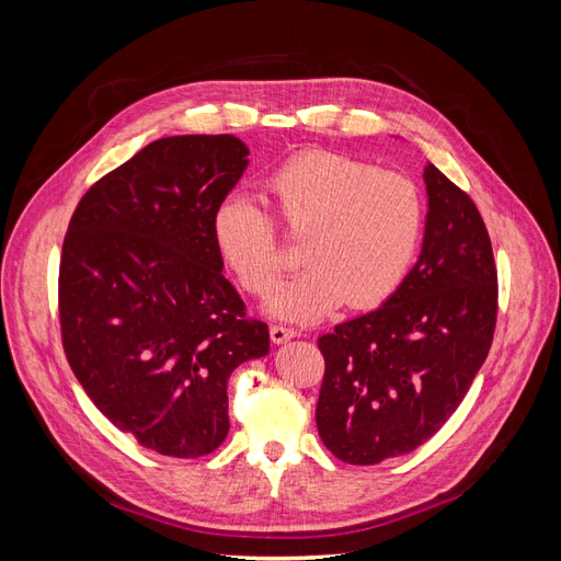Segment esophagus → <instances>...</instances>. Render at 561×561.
Masks as SVG:
<instances>
[{"instance_id":"1","label":"esophagus","mask_w":561,"mask_h":561,"mask_svg":"<svg viewBox=\"0 0 561 561\" xmlns=\"http://www.w3.org/2000/svg\"><path fill=\"white\" fill-rule=\"evenodd\" d=\"M295 336H297V330L283 328V325L271 328V342H274V344H285V342H290V339H295Z\"/></svg>"}]
</instances>
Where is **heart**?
Returning <instances> with one entry per match:
<instances>
[{
	"mask_svg": "<svg viewBox=\"0 0 561 561\" xmlns=\"http://www.w3.org/2000/svg\"><path fill=\"white\" fill-rule=\"evenodd\" d=\"M266 186L283 225L307 236L301 260L309 264L266 295L268 316L309 325L344 299L353 309L379 307L402 285L423 229V198L410 178L334 151H304ZM210 233L248 293L274 283L283 266L276 227L250 196L219 201Z\"/></svg>",
	"mask_w": 561,
	"mask_h": 561,
	"instance_id": "heart-1",
	"label": "heart"
}]
</instances>
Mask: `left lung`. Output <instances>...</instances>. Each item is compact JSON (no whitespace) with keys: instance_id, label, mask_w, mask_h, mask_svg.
Returning a JSON list of instances; mask_svg holds the SVG:
<instances>
[{"instance_id":"left-lung-1","label":"left lung","mask_w":561,"mask_h":561,"mask_svg":"<svg viewBox=\"0 0 561 561\" xmlns=\"http://www.w3.org/2000/svg\"><path fill=\"white\" fill-rule=\"evenodd\" d=\"M423 182L428 213L410 274L377 311L318 339V435L351 466L410 454L433 437L494 339L499 285L480 210L433 163Z\"/></svg>"}]
</instances>
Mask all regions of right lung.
<instances>
[{"label": "right lung", "mask_w": 561, "mask_h": 561, "mask_svg": "<svg viewBox=\"0 0 561 561\" xmlns=\"http://www.w3.org/2000/svg\"><path fill=\"white\" fill-rule=\"evenodd\" d=\"M248 154L233 135L154 140L98 180L67 227V363L118 431L163 456L222 445L231 371L268 353V330L245 318L210 233Z\"/></svg>", "instance_id": "1"}]
</instances>
